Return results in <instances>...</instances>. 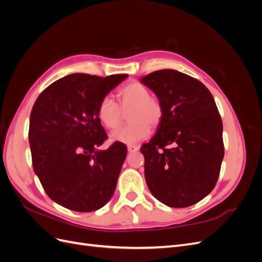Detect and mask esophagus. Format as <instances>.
Returning <instances> with one entry per match:
<instances>
[{
    "label": "esophagus",
    "mask_w": 262,
    "mask_h": 262,
    "mask_svg": "<svg viewBox=\"0 0 262 262\" xmlns=\"http://www.w3.org/2000/svg\"><path fill=\"white\" fill-rule=\"evenodd\" d=\"M139 149V146H136V145H128V150L130 153H133V152H137V150Z\"/></svg>",
    "instance_id": "obj_1"
}]
</instances>
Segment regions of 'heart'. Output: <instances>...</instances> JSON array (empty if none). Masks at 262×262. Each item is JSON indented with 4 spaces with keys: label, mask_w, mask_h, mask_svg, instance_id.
I'll use <instances>...</instances> for the list:
<instances>
[{
    "label": "heart",
    "mask_w": 262,
    "mask_h": 262,
    "mask_svg": "<svg viewBox=\"0 0 262 262\" xmlns=\"http://www.w3.org/2000/svg\"><path fill=\"white\" fill-rule=\"evenodd\" d=\"M118 103L109 96L102 97L97 106V118L107 129L114 130L121 124L123 112L130 109L126 115L129 123L110 134L113 141L125 144H134L146 139L150 127L156 128L163 120L164 108L156 97L140 82H131L117 92Z\"/></svg>",
    "instance_id": "obj_1"
}]
</instances>
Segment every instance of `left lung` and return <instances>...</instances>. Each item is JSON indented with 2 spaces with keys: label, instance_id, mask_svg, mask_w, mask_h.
Segmentation results:
<instances>
[{
  "label": "left lung",
  "instance_id": "obj_1",
  "mask_svg": "<svg viewBox=\"0 0 262 262\" xmlns=\"http://www.w3.org/2000/svg\"><path fill=\"white\" fill-rule=\"evenodd\" d=\"M164 108L155 136L141 146L149 191L170 208H187L215 187L224 157L223 123L210 91L176 70L141 78Z\"/></svg>",
  "mask_w": 262,
  "mask_h": 262
}]
</instances>
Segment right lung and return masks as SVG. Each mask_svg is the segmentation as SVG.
Instances as JSON below:
<instances>
[{"mask_svg":"<svg viewBox=\"0 0 262 262\" xmlns=\"http://www.w3.org/2000/svg\"><path fill=\"white\" fill-rule=\"evenodd\" d=\"M126 76L71 74L35 101L28 133L33 167L46 193L62 207L96 211L115 192L128 150L121 142L97 149L107 134L96 112L100 99Z\"/></svg>","mask_w":262,"mask_h":262,"instance_id":"add662e5","label":"right lung"}]
</instances>
